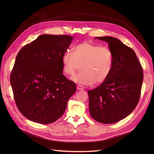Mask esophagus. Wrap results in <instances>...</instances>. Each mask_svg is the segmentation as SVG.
I'll list each match as a JSON object with an SVG mask.
<instances>
[{"mask_svg": "<svg viewBox=\"0 0 154 154\" xmlns=\"http://www.w3.org/2000/svg\"><path fill=\"white\" fill-rule=\"evenodd\" d=\"M77 90L81 91V90H83L84 89V87L83 86H81V85H77Z\"/></svg>", "mask_w": 154, "mask_h": 154, "instance_id": "34e87169", "label": "esophagus"}]
</instances>
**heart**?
Wrapping results in <instances>:
<instances>
[{
    "label": "heart",
    "mask_w": 154,
    "mask_h": 154,
    "mask_svg": "<svg viewBox=\"0 0 154 154\" xmlns=\"http://www.w3.org/2000/svg\"><path fill=\"white\" fill-rule=\"evenodd\" d=\"M63 71L73 76L74 82L83 85L103 83L109 77L113 65V54L107 47H100L91 42H83L73 48V54L65 53L61 57Z\"/></svg>",
    "instance_id": "b5f03b06"
}]
</instances>
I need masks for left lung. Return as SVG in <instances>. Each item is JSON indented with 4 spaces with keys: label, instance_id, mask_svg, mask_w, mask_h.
<instances>
[{
    "label": "left lung",
    "instance_id": "1",
    "mask_svg": "<svg viewBox=\"0 0 154 154\" xmlns=\"http://www.w3.org/2000/svg\"><path fill=\"white\" fill-rule=\"evenodd\" d=\"M105 41L113 54L112 68L99 87L88 91L89 111L94 120L112 124L124 119L138 104L143 82V69L132 48L119 39L97 37Z\"/></svg>",
    "mask_w": 154,
    "mask_h": 154
}]
</instances>
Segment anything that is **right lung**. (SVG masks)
Returning <instances> with one entry per match:
<instances>
[{
  "label": "right lung",
  "mask_w": 154,
  "mask_h": 154,
  "mask_svg": "<svg viewBox=\"0 0 154 154\" xmlns=\"http://www.w3.org/2000/svg\"><path fill=\"white\" fill-rule=\"evenodd\" d=\"M73 38L43 34L18 52L11 84L16 106L28 120L40 124L55 122L76 92L75 83L62 74L61 57Z\"/></svg>",
  "instance_id": "obj_1"
}]
</instances>
